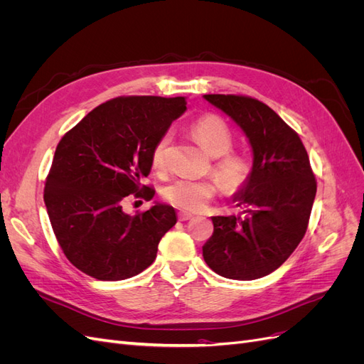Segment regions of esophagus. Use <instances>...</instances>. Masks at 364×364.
<instances>
[{"label":"esophagus","mask_w":364,"mask_h":364,"mask_svg":"<svg viewBox=\"0 0 364 364\" xmlns=\"http://www.w3.org/2000/svg\"><path fill=\"white\" fill-rule=\"evenodd\" d=\"M194 215L190 213H179V220L181 222H186V220H191Z\"/></svg>","instance_id":"esophagus-1"}]
</instances>
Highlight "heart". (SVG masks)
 Masks as SVG:
<instances>
[{"mask_svg": "<svg viewBox=\"0 0 364 364\" xmlns=\"http://www.w3.org/2000/svg\"><path fill=\"white\" fill-rule=\"evenodd\" d=\"M193 135L199 139L211 156H215L213 171L223 188L235 194L249 183L252 178V162L243 153L230 150L234 135L226 121L215 114H206L191 124ZM173 136L170 132L162 134L151 149V165L156 171L168 167ZM218 193L214 179H176L164 188L165 200L188 213H199Z\"/></svg>", "mask_w": 364, "mask_h": 364, "instance_id": "heart-1", "label": "heart"}]
</instances>
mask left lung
Wrapping results in <instances>:
<instances>
[{
	"mask_svg": "<svg viewBox=\"0 0 364 364\" xmlns=\"http://www.w3.org/2000/svg\"><path fill=\"white\" fill-rule=\"evenodd\" d=\"M205 98L243 129L253 150V171L234 197L245 214L213 217L214 234L203 246V258L220 277L258 279L299 246L310 222L316 176L299 135L266 103L234 94Z\"/></svg>",
	"mask_w": 364,
	"mask_h": 364,
	"instance_id": "left-lung-1",
	"label": "left lung"
}]
</instances>
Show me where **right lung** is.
I'll use <instances>...</instances> for the list:
<instances>
[{
  "instance_id": "1",
  "label": "right lung",
  "mask_w": 364,
  "mask_h": 364,
  "mask_svg": "<svg viewBox=\"0 0 364 364\" xmlns=\"http://www.w3.org/2000/svg\"><path fill=\"white\" fill-rule=\"evenodd\" d=\"M185 109L183 97H117L59 141L43 202L65 257L87 277L127 279L155 261L161 238L176 225L174 208L156 203L129 215L123 200L155 194L141 183L151 168V149Z\"/></svg>"
}]
</instances>
